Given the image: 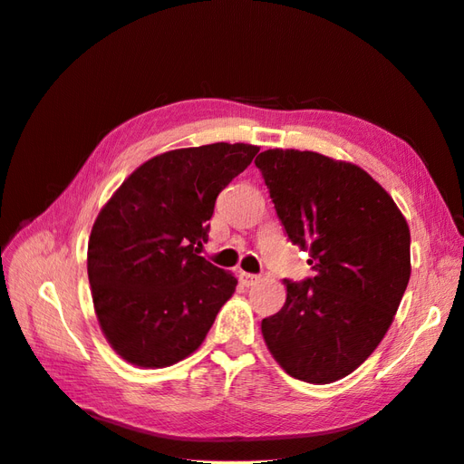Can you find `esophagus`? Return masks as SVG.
I'll list each match as a JSON object with an SVG mask.
<instances>
[{"instance_id": "obj_1", "label": "esophagus", "mask_w": 464, "mask_h": 464, "mask_svg": "<svg viewBox=\"0 0 464 464\" xmlns=\"http://www.w3.org/2000/svg\"><path fill=\"white\" fill-rule=\"evenodd\" d=\"M260 278L256 275H248V272H239V282L243 284V286H255V284L258 282Z\"/></svg>"}]
</instances>
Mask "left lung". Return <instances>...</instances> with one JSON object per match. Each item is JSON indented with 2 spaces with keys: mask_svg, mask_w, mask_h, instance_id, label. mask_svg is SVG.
<instances>
[{
  "mask_svg": "<svg viewBox=\"0 0 464 464\" xmlns=\"http://www.w3.org/2000/svg\"><path fill=\"white\" fill-rule=\"evenodd\" d=\"M256 169L288 239L315 276L284 280L286 302L260 329L290 376L329 384L356 371L394 322L410 282V227L361 166L314 150L268 149Z\"/></svg>",
  "mask_w": 464,
  "mask_h": 464,
  "instance_id": "1",
  "label": "left lung"
}]
</instances>
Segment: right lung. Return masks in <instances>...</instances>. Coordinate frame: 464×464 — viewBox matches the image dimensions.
<instances>
[{"label": "right lung", "instance_id": "obj_1", "mask_svg": "<svg viewBox=\"0 0 464 464\" xmlns=\"http://www.w3.org/2000/svg\"><path fill=\"white\" fill-rule=\"evenodd\" d=\"M258 147L213 142L142 162L102 208L88 278L103 337L129 364L164 368L199 349L237 286L198 255L216 199Z\"/></svg>", "mask_w": 464, "mask_h": 464}]
</instances>
